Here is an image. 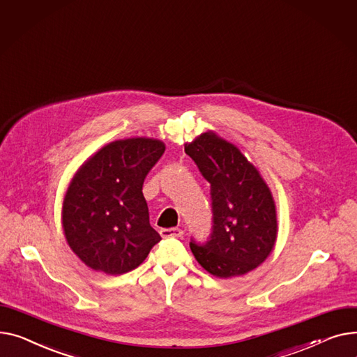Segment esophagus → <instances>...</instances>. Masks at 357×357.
Here are the masks:
<instances>
[{"label":"esophagus","instance_id":"obj_1","mask_svg":"<svg viewBox=\"0 0 357 357\" xmlns=\"http://www.w3.org/2000/svg\"><path fill=\"white\" fill-rule=\"evenodd\" d=\"M160 234L162 238H181L184 232L178 227H172V229H161Z\"/></svg>","mask_w":357,"mask_h":357}]
</instances>
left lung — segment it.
<instances>
[{
  "instance_id": "1",
  "label": "left lung",
  "mask_w": 357,
  "mask_h": 357,
  "mask_svg": "<svg viewBox=\"0 0 357 357\" xmlns=\"http://www.w3.org/2000/svg\"><path fill=\"white\" fill-rule=\"evenodd\" d=\"M211 183L213 232L190 242L196 261L213 277H242L271 255L278 236L277 207L268 184L236 145L207 131L184 145Z\"/></svg>"
}]
</instances>
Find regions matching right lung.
Masks as SVG:
<instances>
[{
  "instance_id": "1",
  "label": "right lung",
  "mask_w": 357,
  "mask_h": 357,
  "mask_svg": "<svg viewBox=\"0 0 357 357\" xmlns=\"http://www.w3.org/2000/svg\"><path fill=\"white\" fill-rule=\"evenodd\" d=\"M164 150V142L154 138L112 141L72 177L61 207L63 234L91 269L122 275L139 266L161 241L150 225L142 184Z\"/></svg>"
}]
</instances>
